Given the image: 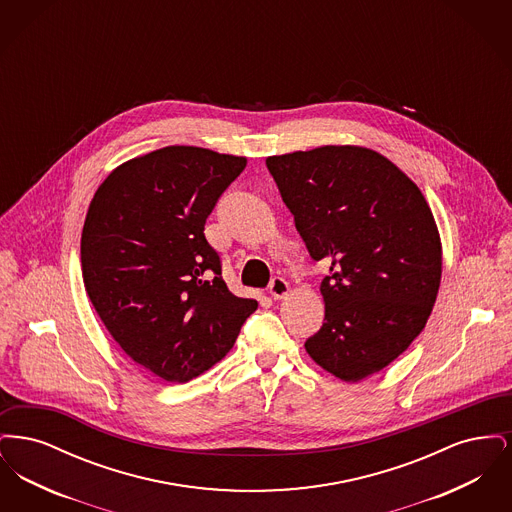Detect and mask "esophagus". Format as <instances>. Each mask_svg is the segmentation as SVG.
I'll list each match as a JSON object with an SVG mask.
<instances>
[{
  "label": "esophagus",
  "instance_id": "obj_1",
  "mask_svg": "<svg viewBox=\"0 0 512 512\" xmlns=\"http://www.w3.org/2000/svg\"><path fill=\"white\" fill-rule=\"evenodd\" d=\"M268 292H270V295H272L274 299H282V297H286L288 292H290V284H288L282 276H274V278L270 280Z\"/></svg>",
  "mask_w": 512,
  "mask_h": 512
}]
</instances>
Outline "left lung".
<instances>
[{"mask_svg": "<svg viewBox=\"0 0 512 512\" xmlns=\"http://www.w3.org/2000/svg\"><path fill=\"white\" fill-rule=\"evenodd\" d=\"M267 167L311 257L330 265L324 324L307 353L345 382L380 372L422 332L438 297L441 242L424 195L368 147L272 155Z\"/></svg>", "mask_w": 512, "mask_h": 512, "instance_id": "left-lung-1", "label": "left lung"}]
</instances>
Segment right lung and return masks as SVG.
<instances>
[{"instance_id":"obj_1","label":"right lung","mask_w":512,"mask_h":512,"mask_svg":"<svg viewBox=\"0 0 512 512\" xmlns=\"http://www.w3.org/2000/svg\"><path fill=\"white\" fill-rule=\"evenodd\" d=\"M245 157L169 146L130 159L94 195L80 261L88 297L122 351L184 384L232 349L255 299L222 280L205 220Z\"/></svg>"}]
</instances>
